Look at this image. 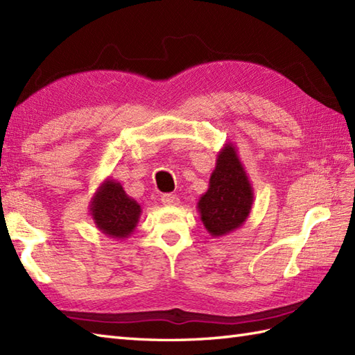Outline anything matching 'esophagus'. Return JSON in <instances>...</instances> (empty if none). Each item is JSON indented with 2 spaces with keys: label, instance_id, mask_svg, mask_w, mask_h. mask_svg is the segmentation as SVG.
<instances>
[{
  "label": "esophagus",
  "instance_id": "34e87169",
  "mask_svg": "<svg viewBox=\"0 0 355 355\" xmlns=\"http://www.w3.org/2000/svg\"><path fill=\"white\" fill-rule=\"evenodd\" d=\"M162 202H163V205H166V206H177L180 201H178V198L175 197V195L164 193V195H162Z\"/></svg>",
  "mask_w": 355,
  "mask_h": 355
}]
</instances>
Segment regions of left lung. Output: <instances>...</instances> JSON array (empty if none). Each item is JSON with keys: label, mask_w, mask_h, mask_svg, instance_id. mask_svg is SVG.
Listing matches in <instances>:
<instances>
[{"label": "left lung", "mask_w": 355, "mask_h": 355, "mask_svg": "<svg viewBox=\"0 0 355 355\" xmlns=\"http://www.w3.org/2000/svg\"><path fill=\"white\" fill-rule=\"evenodd\" d=\"M252 206V183L239 160L236 146L229 141L218 153L209 189L197 202L200 218L210 236L221 238L245 223Z\"/></svg>", "instance_id": "8db88e82"}]
</instances>
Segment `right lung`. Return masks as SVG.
Returning <instances> with one entry per match:
<instances>
[{
    "label": "right lung",
    "mask_w": 355,
    "mask_h": 355,
    "mask_svg": "<svg viewBox=\"0 0 355 355\" xmlns=\"http://www.w3.org/2000/svg\"><path fill=\"white\" fill-rule=\"evenodd\" d=\"M89 215L96 227L114 239H126L137 227L141 207L117 180L105 178L89 201Z\"/></svg>",
    "instance_id": "1"
}]
</instances>
